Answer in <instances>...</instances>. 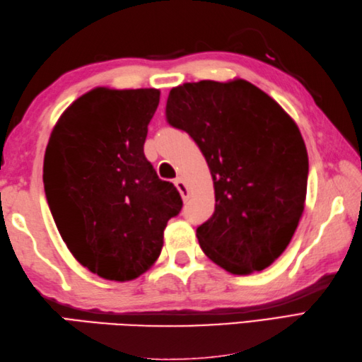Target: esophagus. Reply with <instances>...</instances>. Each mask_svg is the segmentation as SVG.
<instances>
[{
  "instance_id": "esophagus-1",
  "label": "esophagus",
  "mask_w": 362,
  "mask_h": 362,
  "mask_svg": "<svg viewBox=\"0 0 362 362\" xmlns=\"http://www.w3.org/2000/svg\"><path fill=\"white\" fill-rule=\"evenodd\" d=\"M174 185H175V188L179 189V193H180V196H182V199L183 201H187V199L189 197V189H188V187H187V183H185V180L183 179H175L174 180Z\"/></svg>"
}]
</instances>
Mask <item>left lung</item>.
<instances>
[{"instance_id":"1","label":"left lung","mask_w":362,"mask_h":362,"mask_svg":"<svg viewBox=\"0 0 362 362\" xmlns=\"http://www.w3.org/2000/svg\"><path fill=\"white\" fill-rule=\"evenodd\" d=\"M166 119L193 138L213 177L214 213L196 230L205 255L235 275L271 266L305 209L308 152L296 121L244 79L174 87Z\"/></svg>"}]
</instances>
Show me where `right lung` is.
Returning a JSON list of instances; mask_svg holds the SVG:
<instances>
[{
	"instance_id": "1",
	"label": "right lung",
	"mask_w": 362,
	"mask_h": 362,
	"mask_svg": "<svg viewBox=\"0 0 362 362\" xmlns=\"http://www.w3.org/2000/svg\"><path fill=\"white\" fill-rule=\"evenodd\" d=\"M158 103L157 88H93L60 115L46 146L45 193L59 233L105 280L149 271L182 209L179 191L143 152Z\"/></svg>"
}]
</instances>
